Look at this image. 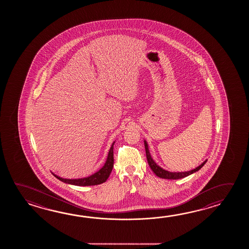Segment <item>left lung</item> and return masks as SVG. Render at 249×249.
Listing matches in <instances>:
<instances>
[{
	"instance_id": "obj_1",
	"label": "left lung",
	"mask_w": 249,
	"mask_h": 249,
	"mask_svg": "<svg viewBox=\"0 0 249 249\" xmlns=\"http://www.w3.org/2000/svg\"><path fill=\"white\" fill-rule=\"evenodd\" d=\"M144 145H145V149H146V157H147V160H148V165L149 167L151 168V170L153 171L154 174L159 176L162 179H167V180H177V179H181V178H184L186 176H189L191 174L195 173L196 171L202 168L204 166V164L207 163V160H206L205 162H203L199 166H197L195 169L191 170L189 172H182V173H173V172H168L166 170H164L163 168H161L160 166H159L158 164H156L154 162L153 159L150 156L149 153V150H148V144L146 142H144Z\"/></svg>"
}]
</instances>
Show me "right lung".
<instances>
[{
  "label": "right lung",
  "instance_id": "1",
  "mask_svg": "<svg viewBox=\"0 0 249 249\" xmlns=\"http://www.w3.org/2000/svg\"><path fill=\"white\" fill-rule=\"evenodd\" d=\"M114 144L115 142L112 143L111 148L109 149V152L107 155V159L106 163L103 165V167L100 171H98L94 175H90L89 177L86 178H82V179H74V180H70V179H63L60 178L57 175H53L57 179H58L63 182L72 184V185L76 186H91L98 185L101 184L103 182H105L109 175L111 174L112 169H113V165H114V152H113V148H114Z\"/></svg>",
  "mask_w": 249,
  "mask_h": 249
}]
</instances>
